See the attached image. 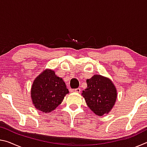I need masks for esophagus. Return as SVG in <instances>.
Returning <instances> with one entry per match:
<instances>
[{
	"mask_svg": "<svg viewBox=\"0 0 147 147\" xmlns=\"http://www.w3.org/2000/svg\"><path fill=\"white\" fill-rule=\"evenodd\" d=\"M80 91H81L80 89L77 88V89H71V92H76V93H80Z\"/></svg>",
	"mask_w": 147,
	"mask_h": 147,
	"instance_id": "esophagus-1",
	"label": "esophagus"
}]
</instances>
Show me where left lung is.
<instances>
[{"mask_svg": "<svg viewBox=\"0 0 147 147\" xmlns=\"http://www.w3.org/2000/svg\"><path fill=\"white\" fill-rule=\"evenodd\" d=\"M87 87L82 93L87 105L94 114L102 116L110 112L117 98V89L108 77L94 74L87 79Z\"/></svg>", "mask_w": 147, "mask_h": 147, "instance_id": "obj_1", "label": "left lung"}]
</instances>
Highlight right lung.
I'll return each mask as SVG.
<instances>
[{
    "instance_id": "right-lung-1",
    "label": "right lung",
    "mask_w": 147,
    "mask_h": 147,
    "mask_svg": "<svg viewBox=\"0 0 147 147\" xmlns=\"http://www.w3.org/2000/svg\"><path fill=\"white\" fill-rule=\"evenodd\" d=\"M69 93L63 79L57 76L53 70L46 69L34 80L30 94L35 108L49 113L61 103Z\"/></svg>"
}]
</instances>
